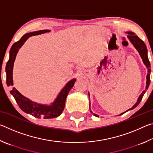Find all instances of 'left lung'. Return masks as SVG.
Masks as SVG:
<instances>
[{
    "mask_svg": "<svg viewBox=\"0 0 153 153\" xmlns=\"http://www.w3.org/2000/svg\"><path fill=\"white\" fill-rule=\"evenodd\" d=\"M128 33V39L129 40V41L131 42V44L134 45V47L136 48V49L140 54V55L141 58L142 59V61H143V63L144 64L146 65V67H147V69H148V74H147V76H146V90H147L149 88V86L150 85V82H151V79H150V74H151V64H150V62L149 60V58H148V51H147V48H146V46L145 45L144 42L142 41L140 38H139V37L138 36L135 35V33L132 32H127ZM146 90H144L143 92H142V94L140 95V97L138 98V100H137V102L135 105H134L131 108H129L128 111L129 110H131L133 109V108H136L137 106L139 105V103L140 102L141 100L142 97H143V96L144 94V93L146 92ZM88 95H89V100H90V94L88 93ZM91 111V113L92 114H94L92 113V111L90 110ZM124 113H121V115H122ZM94 115L96 116V117H98V115H97V114H94Z\"/></svg>",
    "mask_w": 153,
    "mask_h": 153,
    "instance_id": "obj_1",
    "label": "left lung"
}]
</instances>
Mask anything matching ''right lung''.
Listing matches in <instances>:
<instances>
[{
	"label": "right lung",
	"mask_w": 153,
	"mask_h": 153,
	"mask_svg": "<svg viewBox=\"0 0 153 153\" xmlns=\"http://www.w3.org/2000/svg\"><path fill=\"white\" fill-rule=\"evenodd\" d=\"M50 30H44L36 31L30 33H25L23 36L22 38L14 43L11 46L9 51V59L6 65V74H7V85L8 86L13 85V69L14 62L16 58V55L19 51V49L22 47L23 45L25 43L28 38L32 36H36L45 33L46 32H49ZM76 79H72L70 81L67 83L61 91L59 93L57 97L51 105H41L33 102L30 100L29 98L25 97L21 93L13 88L10 92L13 96L15 100L19 105L21 109L25 113L30 114L33 117L36 118H44V119H51L58 117L61 115L64 109L65 105V100L69 92L70 91L71 88L76 82Z\"/></svg>",
	"instance_id": "1"
}]
</instances>
